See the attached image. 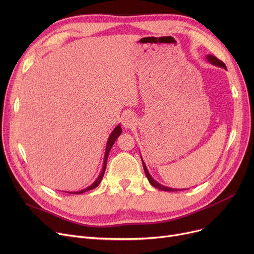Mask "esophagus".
Here are the masks:
<instances>
[{"label":"esophagus","mask_w":254,"mask_h":254,"mask_svg":"<svg viewBox=\"0 0 254 254\" xmlns=\"http://www.w3.org/2000/svg\"><path fill=\"white\" fill-rule=\"evenodd\" d=\"M137 125V118L134 114L129 112L123 115V126L126 128H131Z\"/></svg>","instance_id":"obj_1"}]
</instances>
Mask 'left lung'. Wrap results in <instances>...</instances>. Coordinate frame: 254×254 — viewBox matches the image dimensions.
Segmentation results:
<instances>
[{
	"mask_svg": "<svg viewBox=\"0 0 254 254\" xmlns=\"http://www.w3.org/2000/svg\"><path fill=\"white\" fill-rule=\"evenodd\" d=\"M206 59H207V61H208L210 64H214V65H217V66H220V68H223V69H225V70H226V66H225V64H224L221 61H219L217 58H215L214 56L208 55V56H206ZM141 159H142L143 169H144V172H145V174H146V177H147V179H148L149 183H150L152 186H154L155 189H158V190H164V191H178V190H180V189H172V188H168V186H165V185H163V184H161V183H158V182H157L156 180H154V179L151 177V175L149 174V172H148V170H147V167H146V165H145V163H144V161H143L142 156H141Z\"/></svg>",
	"mask_w": 254,
	"mask_h": 254,
	"instance_id": "8db88e82",
	"label": "left lung"
}]
</instances>
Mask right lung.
Returning a JSON list of instances; mask_svg holds the SVG:
<instances>
[{
  "label": "right lung",
  "instance_id": "right-lung-1",
  "mask_svg": "<svg viewBox=\"0 0 254 254\" xmlns=\"http://www.w3.org/2000/svg\"><path fill=\"white\" fill-rule=\"evenodd\" d=\"M122 132H123L122 127H120V125H118V126L112 130L111 134H110L109 139H108V141H107V145H106V151H105V156H104V163H103L102 171H101V173H100V175L98 176V178L95 180V182H93L91 185H89L88 188H86V189H84V190H79V191H70V192H68V193L81 194V193H83V192H86V191H89V190H93V189H96L97 186L101 183V181H102V179H103V176H104V174H105V170H106V166H107V159H108L109 152H110V150H111V148H112V146H113L114 142L116 141V139L119 137V135L122 134ZM64 192H66V191H64Z\"/></svg>",
  "mask_w": 254,
  "mask_h": 254
}]
</instances>
